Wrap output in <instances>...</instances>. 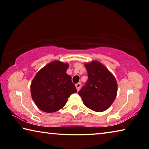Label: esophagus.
I'll list each match as a JSON object with an SVG mask.
<instances>
[{
    "label": "esophagus",
    "instance_id": "obj_1",
    "mask_svg": "<svg viewBox=\"0 0 149 149\" xmlns=\"http://www.w3.org/2000/svg\"><path fill=\"white\" fill-rule=\"evenodd\" d=\"M75 87H76L77 91H79V89H80V87H81V84H80V83H77V84H75Z\"/></svg>",
    "mask_w": 149,
    "mask_h": 149
}]
</instances>
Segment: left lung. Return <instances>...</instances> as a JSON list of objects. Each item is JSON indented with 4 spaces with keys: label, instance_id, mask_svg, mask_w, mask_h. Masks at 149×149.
<instances>
[{
    "label": "left lung",
    "instance_id": "1",
    "mask_svg": "<svg viewBox=\"0 0 149 149\" xmlns=\"http://www.w3.org/2000/svg\"><path fill=\"white\" fill-rule=\"evenodd\" d=\"M88 80L78 94L84 104L95 112L109 108L116 97L118 84L116 78L104 65L97 60L85 64Z\"/></svg>",
    "mask_w": 149,
    "mask_h": 149
}]
</instances>
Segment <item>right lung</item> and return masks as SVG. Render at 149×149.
Wrapping results in <instances>:
<instances>
[{
	"label": "right lung",
	"instance_id": "obj_1",
	"mask_svg": "<svg viewBox=\"0 0 149 149\" xmlns=\"http://www.w3.org/2000/svg\"><path fill=\"white\" fill-rule=\"evenodd\" d=\"M68 64L51 62L37 73L31 84L32 99L39 109L54 112L66 104L70 95L77 93L72 77L66 74Z\"/></svg>",
	"mask_w": 149,
	"mask_h": 149
}]
</instances>
